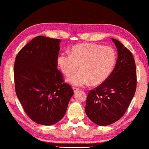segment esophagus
<instances>
[{
  "instance_id": "obj_1",
  "label": "esophagus",
  "mask_w": 149,
  "mask_h": 149,
  "mask_svg": "<svg viewBox=\"0 0 149 149\" xmlns=\"http://www.w3.org/2000/svg\"><path fill=\"white\" fill-rule=\"evenodd\" d=\"M73 90H74V93H76L77 91H79V89L78 88H76V87H73Z\"/></svg>"
}]
</instances>
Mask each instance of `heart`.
<instances>
[{"label":"heart","instance_id":"obj_1","mask_svg":"<svg viewBox=\"0 0 149 149\" xmlns=\"http://www.w3.org/2000/svg\"><path fill=\"white\" fill-rule=\"evenodd\" d=\"M117 56L112 47L92 43H84L73 47L71 53L60 54L58 65L63 74L69 75L77 70V74L67 79L74 86H84L91 81L99 85L105 81L111 73Z\"/></svg>","mask_w":149,"mask_h":149}]
</instances>
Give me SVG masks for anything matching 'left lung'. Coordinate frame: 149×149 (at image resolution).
<instances>
[{
  "mask_svg": "<svg viewBox=\"0 0 149 149\" xmlns=\"http://www.w3.org/2000/svg\"><path fill=\"white\" fill-rule=\"evenodd\" d=\"M117 49V60L111 74L87 95V116L100 126L117 121L123 116L136 87V65L132 53L116 39L111 38Z\"/></svg>",
  "mask_w": 149,
  "mask_h": 149,
  "instance_id": "8db88e82",
  "label": "left lung"
}]
</instances>
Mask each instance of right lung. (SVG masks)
I'll use <instances>...</instances> for the list:
<instances>
[{
    "label": "right lung",
    "instance_id": "obj_1",
    "mask_svg": "<svg viewBox=\"0 0 149 149\" xmlns=\"http://www.w3.org/2000/svg\"><path fill=\"white\" fill-rule=\"evenodd\" d=\"M60 39L38 36L20 49L14 65L16 93L28 116L52 125L64 116L74 91L58 70Z\"/></svg>",
    "mask_w": 149,
    "mask_h": 149
}]
</instances>
